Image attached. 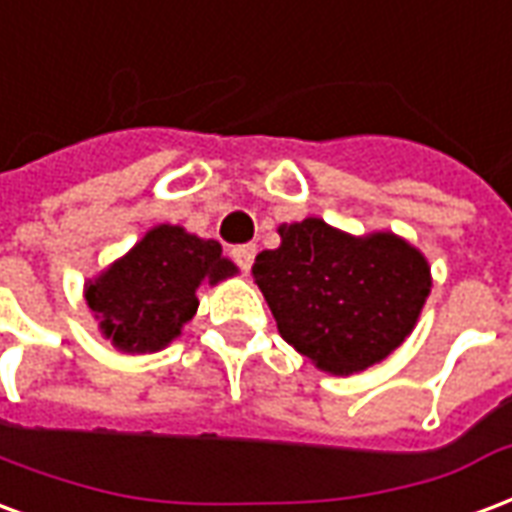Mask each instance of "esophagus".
Returning a JSON list of instances; mask_svg holds the SVG:
<instances>
[{
	"mask_svg": "<svg viewBox=\"0 0 512 512\" xmlns=\"http://www.w3.org/2000/svg\"><path fill=\"white\" fill-rule=\"evenodd\" d=\"M230 255H233V263H236L241 271H249V268H252V260H255L257 255V249L255 244H241V246H233V252H230Z\"/></svg>",
	"mask_w": 512,
	"mask_h": 512,
	"instance_id": "34e87169",
	"label": "esophagus"
}]
</instances>
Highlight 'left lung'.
Returning <instances> with one entry per match:
<instances>
[{"mask_svg":"<svg viewBox=\"0 0 512 512\" xmlns=\"http://www.w3.org/2000/svg\"><path fill=\"white\" fill-rule=\"evenodd\" d=\"M252 276L287 344L331 374L363 372L412 333L431 290L426 257L393 233L355 238L323 219L279 227Z\"/></svg>","mask_w":512,"mask_h":512,"instance_id":"1","label":"left lung"}]
</instances>
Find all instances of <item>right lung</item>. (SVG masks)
I'll return each mask as SVG.
<instances>
[{
	"label": "right lung",
	"mask_w": 512,
	"mask_h": 512,
	"mask_svg": "<svg viewBox=\"0 0 512 512\" xmlns=\"http://www.w3.org/2000/svg\"><path fill=\"white\" fill-rule=\"evenodd\" d=\"M236 271L217 241L179 225H157L86 285V304L113 347L157 352L195 317L198 287L217 285Z\"/></svg>",
	"instance_id": "obj_1"
}]
</instances>
